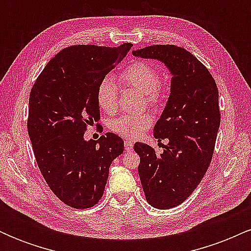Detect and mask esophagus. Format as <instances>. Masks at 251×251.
<instances>
[{
    "instance_id": "1",
    "label": "esophagus",
    "mask_w": 251,
    "mask_h": 251,
    "mask_svg": "<svg viewBox=\"0 0 251 251\" xmlns=\"http://www.w3.org/2000/svg\"><path fill=\"white\" fill-rule=\"evenodd\" d=\"M124 146H125L126 151H132V150H133V143H132L131 140H125V142H124Z\"/></svg>"
}]
</instances>
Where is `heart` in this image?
Wrapping results in <instances>:
<instances>
[{"mask_svg": "<svg viewBox=\"0 0 251 251\" xmlns=\"http://www.w3.org/2000/svg\"><path fill=\"white\" fill-rule=\"evenodd\" d=\"M118 80L124 86L135 88L142 92L146 102L151 107H158L162 102L164 92L160 80V73L152 63L146 61H134L120 71ZM97 102L99 108L106 113L116 112L118 106V92L114 82L105 77L97 87ZM153 116L149 112L139 114H123L109 122V129L120 137L127 139H137L144 131L151 127Z\"/></svg>", "mask_w": 251, "mask_h": 251, "instance_id": "obj_1", "label": "heart"}]
</instances>
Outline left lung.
Masks as SVG:
<instances>
[{
    "instance_id": "1",
    "label": "left lung",
    "mask_w": 251,
    "mask_h": 251,
    "mask_svg": "<svg viewBox=\"0 0 251 251\" xmlns=\"http://www.w3.org/2000/svg\"><path fill=\"white\" fill-rule=\"evenodd\" d=\"M132 54L160 60L174 75L169 101L153 128L155 139L169 143L160 154L134 144L146 201L153 208L171 209L195 191L211 163L221 123L218 88L208 68L181 47L153 45Z\"/></svg>"
}]
</instances>
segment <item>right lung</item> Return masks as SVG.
Instances as JSON below:
<instances>
[{"label":"right lung","mask_w":251,"mask_h":251,"mask_svg":"<svg viewBox=\"0 0 251 251\" xmlns=\"http://www.w3.org/2000/svg\"><path fill=\"white\" fill-rule=\"evenodd\" d=\"M132 46H71L47 63L31 87L27 127L37 166L54 195L74 209L101 200L109 166L124 152L117 134L89 142L83 134L98 126V85Z\"/></svg>","instance_id":"add662e5"}]
</instances>
